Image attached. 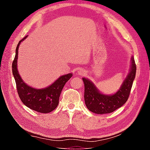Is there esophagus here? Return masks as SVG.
<instances>
[{
	"instance_id": "obj_1",
	"label": "esophagus",
	"mask_w": 150,
	"mask_h": 150,
	"mask_svg": "<svg viewBox=\"0 0 150 150\" xmlns=\"http://www.w3.org/2000/svg\"><path fill=\"white\" fill-rule=\"evenodd\" d=\"M79 73L81 75H83V74H84V71H83V70L81 69L80 71H79Z\"/></svg>"
}]
</instances>
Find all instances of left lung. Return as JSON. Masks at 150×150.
I'll use <instances>...</instances> for the list:
<instances>
[{
  "label": "left lung",
  "instance_id": "8db88e82",
  "mask_svg": "<svg viewBox=\"0 0 150 150\" xmlns=\"http://www.w3.org/2000/svg\"><path fill=\"white\" fill-rule=\"evenodd\" d=\"M131 59L130 71L120 89L114 95H106L100 93L91 81L88 79L83 78L85 85V103L88 110L98 115L108 114L112 112L126 103L130 95L136 72L134 57H132Z\"/></svg>",
  "mask_w": 150,
  "mask_h": 150
}]
</instances>
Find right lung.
Instances as JSON below:
<instances>
[{
	"label": "right lung",
	"mask_w": 150,
	"mask_h": 150,
	"mask_svg": "<svg viewBox=\"0 0 150 150\" xmlns=\"http://www.w3.org/2000/svg\"><path fill=\"white\" fill-rule=\"evenodd\" d=\"M28 35L20 40L17 45L16 55L12 62V74L16 84V88L22 102L32 110L40 113H48L55 110L59 104L60 94L66 83L72 77V73L62 75L51 85L44 88H32L25 83L18 71L17 59L19 45Z\"/></svg>",
	"instance_id": "obj_1"
}]
</instances>
